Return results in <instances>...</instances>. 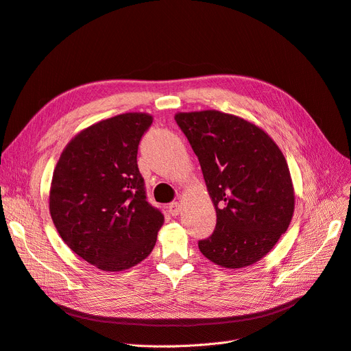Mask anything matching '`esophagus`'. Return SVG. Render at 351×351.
<instances>
[{"mask_svg": "<svg viewBox=\"0 0 351 351\" xmlns=\"http://www.w3.org/2000/svg\"><path fill=\"white\" fill-rule=\"evenodd\" d=\"M167 208H169V213L172 217H178L179 213L182 212V205L179 202H172V204H169V206H167Z\"/></svg>", "mask_w": 351, "mask_h": 351, "instance_id": "34e87169", "label": "esophagus"}]
</instances>
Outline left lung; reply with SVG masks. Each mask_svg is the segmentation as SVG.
I'll return each mask as SVG.
<instances>
[{
    "label": "left lung",
    "instance_id": "8db88e82",
    "mask_svg": "<svg viewBox=\"0 0 351 351\" xmlns=\"http://www.w3.org/2000/svg\"><path fill=\"white\" fill-rule=\"evenodd\" d=\"M201 163L217 210L213 234L197 242L209 261L230 269L264 258L287 231L294 188L282 152L251 121L218 110L176 113Z\"/></svg>",
    "mask_w": 351,
    "mask_h": 351
}]
</instances>
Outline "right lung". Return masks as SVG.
Listing matches in <instances>:
<instances>
[{
    "label": "right lung",
    "instance_id": "obj_1",
    "mask_svg": "<svg viewBox=\"0 0 351 351\" xmlns=\"http://www.w3.org/2000/svg\"><path fill=\"white\" fill-rule=\"evenodd\" d=\"M154 117L123 113L67 143L53 173L50 213L62 239L101 271H123L154 250L165 221L146 199L138 147Z\"/></svg>",
    "mask_w": 351,
    "mask_h": 351
}]
</instances>
